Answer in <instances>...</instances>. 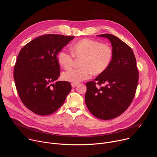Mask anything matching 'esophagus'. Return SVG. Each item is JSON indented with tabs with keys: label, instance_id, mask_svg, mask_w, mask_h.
<instances>
[{
	"label": "esophagus",
	"instance_id": "obj_1",
	"mask_svg": "<svg viewBox=\"0 0 157 157\" xmlns=\"http://www.w3.org/2000/svg\"><path fill=\"white\" fill-rule=\"evenodd\" d=\"M78 84V83H73H73H71V86H72V87H75Z\"/></svg>",
	"mask_w": 157,
	"mask_h": 157
}]
</instances>
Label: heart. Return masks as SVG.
I'll return each mask as SVG.
<instances>
[{"mask_svg":"<svg viewBox=\"0 0 157 157\" xmlns=\"http://www.w3.org/2000/svg\"><path fill=\"white\" fill-rule=\"evenodd\" d=\"M71 50L72 53L61 51L58 60L63 68L70 70L73 66L75 58L81 59L80 68L64 72L62 75L63 80L73 83L90 78L93 73L94 75L103 73L113 56V50L110 45L90 38L79 40L73 44Z\"/></svg>","mask_w":157,"mask_h":157,"instance_id":"obj_1","label":"heart"}]
</instances>
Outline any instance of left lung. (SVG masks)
Returning <instances> with one entry per match:
<instances>
[{"instance_id": "1", "label": "left lung", "mask_w": 157, "mask_h": 157, "mask_svg": "<svg viewBox=\"0 0 157 157\" xmlns=\"http://www.w3.org/2000/svg\"><path fill=\"white\" fill-rule=\"evenodd\" d=\"M113 56L107 69L94 81L86 83L85 102L90 113L98 119H114L129 107L137 90L139 71L132 48L118 37L109 33Z\"/></svg>"}]
</instances>
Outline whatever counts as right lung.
Segmentation results:
<instances>
[{
	"label": "right lung",
	"instance_id": "right-lung-1",
	"mask_svg": "<svg viewBox=\"0 0 157 157\" xmlns=\"http://www.w3.org/2000/svg\"><path fill=\"white\" fill-rule=\"evenodd\" d=\"M75 36L43 35L21 48L15 64L13 78L18 96L25 107L40 116L53 114L71 90L68 81L58 79V53Z\"/></svg>",
	"mask_w": 157,
	"mask_h": 157
}]
</instances>
